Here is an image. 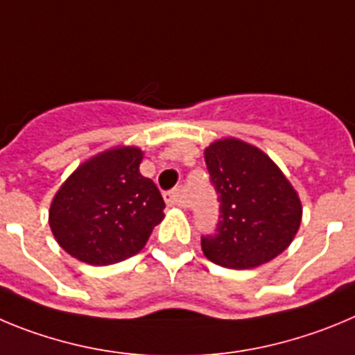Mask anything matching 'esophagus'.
Returning a JSON list of instances; mask_svg holds the SVG:
<instances>
[{
	"label": "esophagus",
	"instance_id": "esophagus-1",
	"mask_svg": "<svg viewBox=\"0 0 355 355\" xmlns=\"http://www.w3.org/2000/svg\"><path fill=\"white\" fill-rule=\"evenodd\" d=\"M166 203L170 207H184V196H182V187L170 191V193L164 194Z\"/></svg>",
	"mask_w": 355,
	"mask_h": 355
}]
</instances>
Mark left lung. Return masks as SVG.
I'll use <instances>...</instances> for the list:
<instances>
[{
  "mask_svg": "<svg viewBox=\"0 0 355 355\" xmlns=\"http://www.w3.org/2000/svg\"><path fill=\"white\" fill-rule=\"evenodd\" d=\"M207 170L219 200L214 235L203 254L226 269H253L283 253L301 226L302 207L288 178L260 148L235 138L205 148Z\"/></svg>",
  "mask_w": 355,
  "mask_h": 355,
  "instance_id": "left-lung-1",
  "label": "left lung"
}]
</instances>
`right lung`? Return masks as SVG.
<instances>
[{
  "label": "right lung",
  "instance_id": "add662e5",
  "mask_svg": "<svg viewBox=\"0 0 355 355\" xmlns=\"http://www.w3.org/2000/svg\"><path fill=\"white\" fill-rule=\"evenodd\" d=\"M143 152L116 146L83 162L54 194L49 226L70 257L90 265L127 260L164 217L157 185L139 173Z\"/></svg>",
  "mask_w": 355,
  "mask_h": 355
}]
</instances>
